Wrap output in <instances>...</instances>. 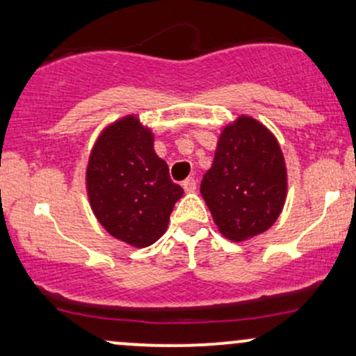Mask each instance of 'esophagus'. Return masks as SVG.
Segmentation results:
<instances>
[{"mask_svg": "<svg viewBox=\"0 0 356 356\" xmlns=\"http://www.w3.org/2000/svg\"><path fill=\"white\" fill-rule=\"evenodd\" d=\"M182 187L186 192H194L195 187H197V182H195L194 177H189L182 182Z\"/></svg>", "mask_w": 356, "mask_h": 356, "instance_id": "esophagus-1", "label": "esophagus"}]
</instances>
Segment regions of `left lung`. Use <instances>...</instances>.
Wrapping results in <instances>:
<instances>
[{
    "mask_svg": "<svg viewBox=\"0 0 356 356\" xmlns=\"http://www.w3.org/2000/svg\"><path fill=\"white\" fill-rule=\"evenodd\" d=\"M201 194L227 239H249L275 224L286 199V167L266 127L241 117L224 129Z\"/></svg>",
    "mask_w": 356,
    "mask_h": 356,
    "instance_id": "obj_1",
    "label": "left lung"
}]
</instances>
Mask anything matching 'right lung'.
<instances>
[{
	"mask_svg": "<svg viewBox=\"0 0 356 356\" xmlns=\"http://www.w3.org/2000/svg\"><path fill=\"white\" fill-rule=\"evenodd\" d=\"M92 209L113 238L137 248L154 244L167 229L182 187L154 152L150 130L125 117L102 134L87 169Z\"/></svg>",
	"mask_w": 356,
	"mask_h": 356,
	"instance_id": "right-lung-1",
	"label": "right lung"
}]
</instances>
